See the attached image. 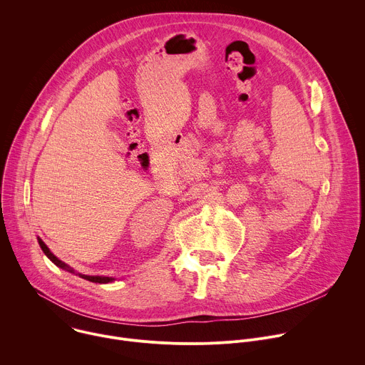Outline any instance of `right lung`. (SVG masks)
Wrapping results in <instances>:
<instances>
[{
    "instance_id": "right-lung-1",
    "label": "right lung",
    "mask_w": 365,
    "mask_h": 365,
    "mask_svg": "<svg viewBox=\"0 0 365 365\" xmlns=\"http://www.w3.org/2000/svg\"><path fill=\"white\" fill-rule=\"evenodd\" d=\"M37 240H38V245H40V247H41V250L44 252V255L57 266V267H60V269H63V270H66V272H70V273H73V274H78L79 277H82V279H86V280H89V282H93V283H109V282H113L115 279L113 277H108V276H89V274H82V273H78L75 269L73 267H70L68 264H66L64 262H61L60 259H57L51 252H50V249L46 246V243L40 239V237H37Z\"/></svg>"
}]
</instances>
